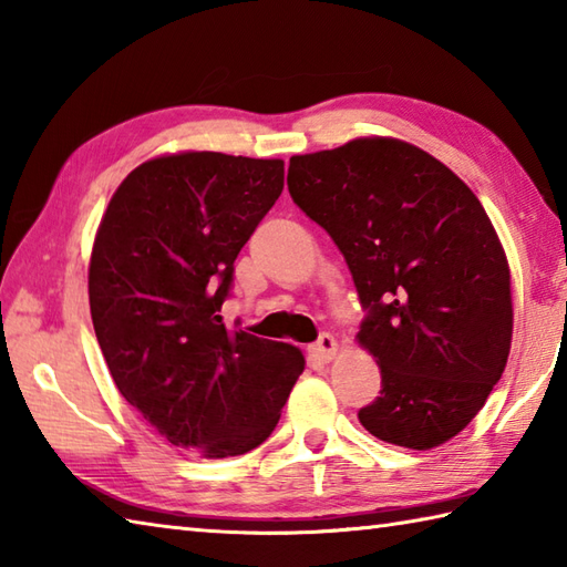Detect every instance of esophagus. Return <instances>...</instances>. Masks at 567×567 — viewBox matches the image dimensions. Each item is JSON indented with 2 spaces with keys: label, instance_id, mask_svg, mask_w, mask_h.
Listing matches in <instances>:
<instances>
[{
  "label": "esophagus",
  "instance_id": "obj_1",
  "mask_svg": "<svg viewBox=\"0 0 567 567\" xmlns=\"http://www.w3.org/2000/svg\"><path fill=\"white\" fill-rule=\"evenodd\" d=\"M309 353L321 360V363H329V360H333V355L339 353V343H336L331 333H321L319 341L309 346Z\"/></svg>",
  "mask_w": 567,
  "mask_h": 567
}]
</instances>
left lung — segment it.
<instances>
[{"label":"left lung","instance_id":"obj_1","mask_svg":"<svg viewBox=\"0 0 567 567\" xmlns=\"http://www.w3.org/2000/svg\"><path fill=\"white\" fill-rule=\"evenodd\" d=\"M287 187L343 252L368 309L355 341L382 390L360 424L412 451L451 441L499 382L514 329L507 252L475 192L390 136L292 155Z\"/></svg>","mask_w":567,"mask_h":567}]
</instances>
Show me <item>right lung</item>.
I'll use <instances>...</instances> for the list:
<instances>
[{
  "label": "right lung",
  "mask_w": 567,
  "mask_h": 567,
  "mask_svg": "<svg viewBox=\"0 0 567 567\" xmlns=\"http://www.w3.org/2000/svg\"><path fill=\"white\" fill-rule=\"evenodd\" d=\"M285 187L280 158L167 153L131 171L90 256L94 333L124 400L202 457L270 436L305 355L221 321L234 260Z\"/></svg>",
  "instance_id": "obj_1"
}]
</instances>
